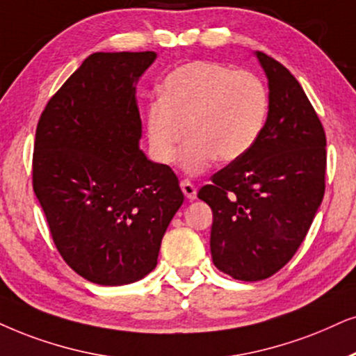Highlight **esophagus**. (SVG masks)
<instances>
[{"label":"esophagus","instance_id":"obj_1","mask_svg":"<svg viewBox=\"0 0 356 356\" xmlns=\"http://www.w3.org/2000/svg\"><path fill=\"white\" fill-rule=\"evenodd\" d=\"M181 188H182L184 195H186L188 200H193L197 197V187L193 186L191 181H187V179H184V181L181 182Z\"/></svg>","mask_w":356,"mask_h":356}]
</instances>
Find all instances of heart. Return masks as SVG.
Here are the masks:
<instances>
[{"label": "heart", "instance_id": "heart-1", "mask_svg": "<svg viewBox=\"0 0 356 356\" xmlns=\"http://www.w3.org/2000/svg\"><path fill=\"white\" fill-rule=\"evenodd\" d=\"M269 113L266 83L256 74L213 60L174 69L161 85V97L147 103L145 124L157 163L172 164L181 143V168L200 174L215 157L230 163L256 145Z\"/></svg>", "mask_w": 356, "mask_h": 356}]
</instances>
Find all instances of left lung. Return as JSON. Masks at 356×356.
Listing matches in <instances>:
<instances>
[{
	"label": "left lung",
	"mask_w": 356,
	"mask_h": 356,
	"mask_svg": "<svg viewBox=\"0 0 356 356\" xmlns=\"http://www.w3.org/2000/svg\"><path fill=\"white\" fill-rule=\"evenodd\" d=\"M269 85V113L256 145L199 191L213 223L210 251L240 281L273 276L299 250L325 192L323 126L294 75L256 52Z\"/></svg>",
	"instance_id": "1"
}]
</instances>
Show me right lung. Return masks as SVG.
<instances>
[{
    "instance_id": "1",
    "label": "right lung",
    "mask_w": 356,
    "mask_h": 356,
    "mask_svg": "<svg viewBox=\"0 0 356 356\" xmlns=\"http://www.w3.org/2000/svg\"><path fill=\"white\" fill-rule=\"evenodd\" d=\"M156 52H95L44 108L33 187L58 253L100 286L149 274L184 193L177 175L139 149V77Z\"/></svg>"
}]
</instances>
